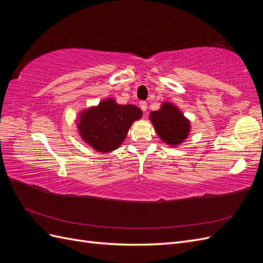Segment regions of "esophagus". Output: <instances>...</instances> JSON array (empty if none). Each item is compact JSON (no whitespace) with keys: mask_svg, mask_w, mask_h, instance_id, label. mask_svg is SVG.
<instances>
[{"mask_svg":"<svg viewBox=\"0 0 263 263\" xmlns=\"http://www.w3.org/2000/svg\"><path fill=\"white\" fill-rule=\"evenodd\" d=\"M139 106L142 109V112H146V110H147V103L146 102H140Z\"/></svg>","mask_w":263,"mask_h":263,"instance_id":"34e87169","label":"esophagus"}]
</instances>
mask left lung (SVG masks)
I'll list each match as a JSON object with an SVG mask.
<instances>
[{
    "mask_svg": "<svg viewBox=\"0 0 263 263\" xmlns=\"http://www.w3.org/2000/svg\"><path fill=\"white\" fill-rule=\"evenodd\" d=\"M154 128L164 144L178 147L189 137L191 123L182 110L171 102H162L160 108L149 115Z\"/></svg>",
    "mask_w": 263,
    "mask_h": 263,
    "instance_id": "1",
    "label": "left lung"
}]
</instances>
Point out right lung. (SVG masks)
Wrapping results in <instances>:
<instances>
[{
  "mask_svg": "<svg viewBox=\"0 0 263 263\" xmlns=\"http://www.w3.org/2000/svg\"><path fill=\"white\" fill-rule=\"evenodd\" d=\"M142 116L133 104L121 105L113 98L81 110L76 119L79 135L98 153H112L124 142L130 126Z\"/></svg>",
  "mask_w": 263,
  "mask_h": 263,
  "instance_id": "obj_1",
  "label": "right lung"
}]
</instances>
